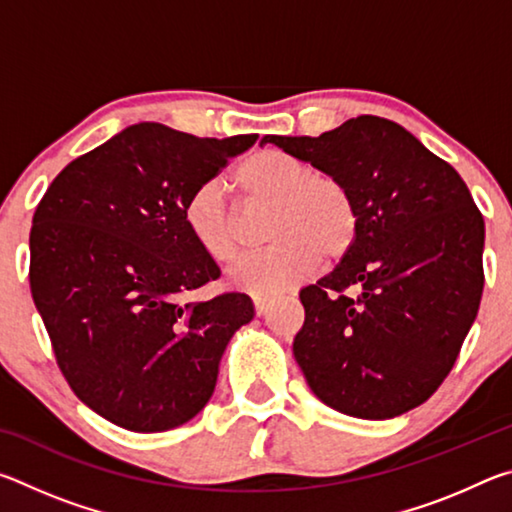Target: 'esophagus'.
Instances as JSON below:
<instances>
[{"label":"esophagus","mask_w":512,"mask_h":512,"mask_svg":"<svg viewBox=\"0 0 512 512\" xmlns=\"http://www.w3.org/2000/svg\"><path fill=\"white\" fill-rule=\"evenodd\" d=\"M253 300H255V311H257V316H266V314H268V307H271V298H266V296H255Z\"/></svg>","instance_id":"34e87169"}]
</instances>
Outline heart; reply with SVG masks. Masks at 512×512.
<instances>
[{
    "instance_id": "heart-1",
    "label": "heart",
    "mask_w": 512,
    "mask_h": 512,
    "mask_svg": "<svg viewBox=\"0 0 512 512\" xmlns=\"http://www.w3.org/2000/svg\"><path fill=\"white\" fill-rule=\"evenodd\" d=\"M235 183L248 201L273 205L266 230L273 246L230 268V282L239 289L277 296L314 273L323 255L339 259L357 239L359 214L348 185L329 173H314L309 162L275 149L259 151L235 171ZM183 216L207 257L230 262L237 255V216L216 180L189 194Z\"/></svg>"
}]
</instances>
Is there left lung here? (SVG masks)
Wrapping results in <instances>:
<instances>
[{
	"mask_svg": "<svg viewBox=\"0 0 512 512\" xmlns=\"http://www.w3.org/2000/svg\"><path fill=\"white\" fill-rule=\"evenodd\" d=\"M343 180L359 230L332 273L300 291L293 357L320 402L391 420L438 391L483 293L485 225L452 164L391 119L361 115L318 137L259 144ZM358 291L354 297L344 293Z\"/></svg>",
	"mask_w": 512,
	"mask_h": 512,
	"instance_id": "left-lung-1",
	"label": "left lung"
}]
</instances>
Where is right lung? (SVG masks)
I'll return each mask as SVG.
<instances>
[{"instance_id": "add662e5", "label": "right lung", "mask_w": 512, "mask_h": 512, "mask_svg": "<svg viewBox=\"0 0 512 512\" xmlns=\"http://www.w3.org/2000/svg\"><path fill=\"white\" fill-rule=\"evenodd\" d=\"M255 142L142 121L69 162L33 214L31 296L56 361L76 397L117 427L192 420L255 316L246 293L185 302L221 271L183 216L189 194Z\"/></svg>"}]
</instances>
